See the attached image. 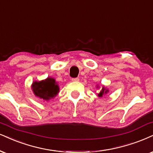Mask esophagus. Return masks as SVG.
I'll return each instance as SVG.
<instances>
[{
	"label": "esophagus",
	"mask_w": 153,
	"mask_h": 153,
	"mask_svg": "<svg viewBox=\"0 0 153 153\" xmlns=\"http://www.w3.org/2000/svg\"><path fill=\"white\" fill-rule=\"evenodd\" d=\"M72 81H75V82H78V81H79V78H72Z\"/></svg>",
	"instance_id": "esophagus-1"
}]
</instances>
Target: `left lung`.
Segmentation results:
<instances>
[{
    "mask_svg": "<svg viewBox=\"0 0 153 153\" xmlns=\"http://www.w3.org/2000/svg\"><path fill=\"white\" fill-rule=\"evenodd\" d=\"M107 92H108V90H105V88H104V87H103V88H102V91L100 92V94H98V96H99V97H102V95H103L104 93L106 94Z\"/></svg>",
    "mask_w": 153,
    "mask_h": 153,
    "instance_id": "8db88e82",
    "label": "left lung"
}]
</instances>
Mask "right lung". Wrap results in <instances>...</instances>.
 Returning a JSON list of instances; mask_svg holds the SVG:
<instances>
[{
  "label": "right lung",
  "instance_id": "right-lung-1",
  "mask_svg": "<svg viewBox=\"0 0 153 153\" xmlns=\"http://www.w3.org/2000/svg\"><path fill=\"white\" fill-rule=\"evenodd\" d=\"M32 88L36 96L45 100L54 97L59 90L55 80L51 78H48L45 80L40 82H34Z\"/></svg>",
  "mask_w": 153,
  "mask_h": 153
}]
</instances>
